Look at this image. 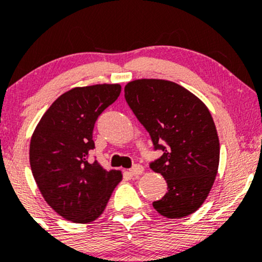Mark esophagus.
Returning a JSON list of instances; mask_svg holds the SVG:
<instances>
[{
	"label": "esophagus",
	"instance_id": "34e87169",
	"mask_svg": "<svg viewBox=\"0 0 262 262\" xmlns=\"http://www.w3.org/2000/svg\"><path fill=\"white\" fill-rule=\"evenodd\" d=\"M143 172H144V167L141 166V165H135L133 169L129 170V173H130V176H139Z\"/></svg>",
	"mask_w": 262,
	"mask_h": 262
}]
</instances>
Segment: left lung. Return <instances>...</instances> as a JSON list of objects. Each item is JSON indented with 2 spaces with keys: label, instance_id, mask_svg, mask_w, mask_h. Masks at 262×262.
Masks as SVG:
<instances>
[{
  "label": "left lung",
  "instance_id": "1",
  "mask_svg": "<svg viewBox=\"0 0 262 262\" xmlns=\"http://www.w3.org/2000/svg\"><path fill=\"white\" fill-rule=\"evenodd\" d=\"M124 97L164 151L150 167L169 191L152 206L165 218L187 217L207 200L218 173L221 145L208 107L179 83L159 79L130 81Z\"/></svg>",
  "mask_w": 262,
  "mask_h": 262
}]
</instances>
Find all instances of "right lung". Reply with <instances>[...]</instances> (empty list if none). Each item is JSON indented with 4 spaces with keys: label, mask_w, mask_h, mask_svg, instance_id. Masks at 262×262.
<instances>
[{
    "label": "right lung",
    "mask_w": 262,
    "mask_h": 262,
    "mask_svg": "<svg viewBox=\"0 0 262 262\" xmlns=\"http://www.w3.org/2000/svg\"><path fill=\"white\" fill-rule=\"evenodd\" d=\"M119 83L75 87L59 96L35 127L29 161L45 202L73 223L86 224L103 213L119 170H107L87 155L95 148L96 119L121 95Z\"/></svg>",
    "instance_id": "obj_1"
}]
</instances>
